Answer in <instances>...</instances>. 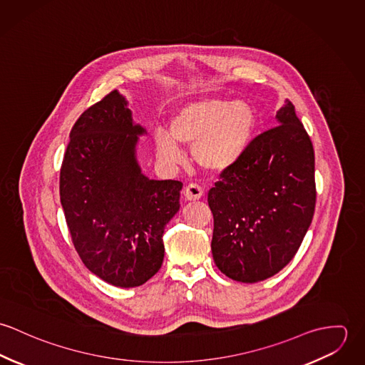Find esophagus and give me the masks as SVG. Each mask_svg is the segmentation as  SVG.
Wrapping results in <instances>:
<instances>
[{
  "label": "esophagus",
  "instance_id": "1",
  "mask_svg": "<svg viewBox=\"0 0 365 365\" xmlns=\"http://www.w3.org/2000/svg\"><path fill=\"white\" fill-rule=\"evenodd\" d=\"M182 194H184L185 200H188V201H197V200H200V198L204 195V190H202L201 185H198V184H195V182H191V184H188V185L184 188Z\"/></svg>",
  "mask_w": 365,
  "mask_h": 365
}]
</instances>
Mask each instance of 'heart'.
Wrapping results in <instances>:
<instances>
[{
	"instance_id": "heart-1",
	"label": "heart",
	"mask_w": 365,
	"mask_h": 365,
	"mask_svg": "<svg viewBox=\"0 0 365 365\" xmlns=\"http://www.w3.org/2000/svg\"><path fill=\"white\" fill-rule=\"evenodd\" d=\"M259 126L255 108L245 101L204 98L181 105L170 119V135L156 132L158 156L178 163L177 143L192 146L194 160L204 168L222 173L245 156Z\"/></svg>"
}]
</instances>
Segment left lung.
<instances>
[{
  "mask_svg": "<svg viewBox=\"0 0 365 365\" xmlns=\"http://www.w3.org/2000/svg\"><path fill=\"white\" fill-rule=\"evenodd\" d=\"M275 118L278 126L255 138L208 192L213 260L239 282H259L281 271L297 255L312 222L311 138L291 101Z\"/></svg>",
  "mask_w": 365,
  "mask_h": 365,
  "instance_id": "1",
  "label": "left lung"
}]
</instances>
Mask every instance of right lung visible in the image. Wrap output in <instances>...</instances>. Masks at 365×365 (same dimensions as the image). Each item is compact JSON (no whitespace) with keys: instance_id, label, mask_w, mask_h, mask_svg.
<instances>
[{"instance_id":"1","label":"right lung","mask_w":365,"mask_h":365,"mask_svg":"<svg viewBox=\"0 0 365 365\" xmlns=\"http://www.w3.org/2000/svg\"><path fill=\"white\" fill-rule=\"evenodd\" d=\"M145 133L115 90L77 119L60 170V202L80 259L120 288L160 269L164 227L180 209L182 182L140 170L136 145Z\"/></svg>"}]
</instances>
